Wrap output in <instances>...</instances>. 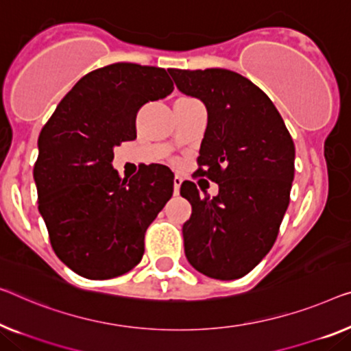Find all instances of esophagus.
Returning <instances> with one entry per match:
<instances>
[{
  "instance_id": "esophagus-1",
  "label": "esophagus",
  "mask_w": 351,
  "mask_h": 351,
  "mask_svg": "<svg viewBox=\"0 0 351 351\" xmlns=\"http://www.w3.org/2000/svg\"><path fill=\"white\" fill-rule=\"evenodd\" d=\"M181 182H182V178L180 175H176L173 178V191H175V195L180 193V187H181Z\"/></svg>"
}]
</instances>
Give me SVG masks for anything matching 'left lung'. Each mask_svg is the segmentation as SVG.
Wrapping results in <instances>:
<instances>
[{"label": "left lung", "mask_w": 351, "mask_h": 351, "mask_svg": "<svg viewBox=\"0 0 351 351\" xmlns=\"http://www.w3.org/2000/svg\"><path fill=\"white\" fill-rule=\"evenodd\" d=\"M169 72L178 90L205 104L197 175L219 186L216 197H202L192 181L181 184L192 205L182 226L186 257L213 279H239L263 260L279 233L295 145L271 99L245 77L227 69Z\"/></svg>", "instance_id": "1"}]
</instances>
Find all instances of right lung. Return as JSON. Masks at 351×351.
<instances>
[{
  "instance_id": "obj_1",
  "label": "right lung",
  "mask_w": 351,
  "mask_h": 351,
  "mask_svg": "<svg viewBox=\"0 0 351 351\" xmlns=\"http://www.w3.org/2000/svg\"><path fill=\"white\" fill-rule=\"evenodd\" d=\"M171 91L162 67L117 62L82 77L40 130L33 171L39 213L55 254L86 279L137 266L146 228L173 195L167 165H145L129 181L112 165L113 149L137 138L138 110Z\"/></svg>"
}]
</instances>
